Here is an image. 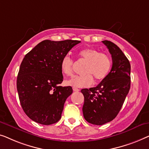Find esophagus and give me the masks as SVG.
I'll list each match as a JSON object with an SVG mask.
<instances>
[{"label":"esophagus","mask_w":149,"mask_h":149,"mask_svg":"<svg viewBox=\"0 0 149 149\" xmlns=\"http://www.w3.org/2000/svg\"><path fill=\"white\" fill-rule=\"evenodd\" d=\"M73 91H74V92H77V91H79V90L75 87H73Z\"/></svg>","instance_id":"esophagus-1"}]
</instances>
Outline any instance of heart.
<instances>
[{
  "label": "heart",
  "instance_id": "obj_1",
  "mask_svg": "<svg viewBox=\"0 0 149 149\" xmlns=\"http://www.w3.org/2000/svg\"><path fill=\"white\" fill-rule=\"evenodd\" d=\"M78 56L87 61L84 70L86 74L74 75L66 81L67 84L77 88L89 87L94 82L93 75L97 80H101L107 76L112 65L111 60L107 54L100 53L93 48H86L79 51ZM73 66L74 61L68 54L61 60V72L66 76L72 75Z\"/></svg>",
  "mask_w": 149,
  "mask_h": 149
}]
</instances>
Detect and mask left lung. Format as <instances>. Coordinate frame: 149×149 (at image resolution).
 Here are the masks:
<instances>
[{"instance_id":"1","label":"left lung","mask_w":149,"mask_h":149,"mask_svg":"<svg viewBox=\"0 0 149 149\" xmlns=\"http://www.w3.org/2000/svg\"><path fill=\"white\" fill-rule=\"evenodd\" d=\"M112 57V68L96 87L81 91L84 96V119L94 125H103L115 119L121 110L130 88V64L113 42L102 41Z\"/></svg>"}]
</instances>
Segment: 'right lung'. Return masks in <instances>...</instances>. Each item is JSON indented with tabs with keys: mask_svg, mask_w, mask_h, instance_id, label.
Wrapping results in <instances>:
<instances>
[{
	"mask_svg": "<svg viewBox=\"0 0 149 149\" xmlns=\"http://www.w3.org/2000/svg\"><path fill=\"white\" fill-rule=\"evenodd\" d=\"M79 40H45L26 54L17 78L21 105L32 120L42 125L55 123L61 117L65 102L73 93L61 86L63 77L61 60Z\"/></svg>",
	"mask_w": 149,
	"mask_h": 149,
	"instance_id": "obj_1",
	"label": "right lung"
}]
</instances>
